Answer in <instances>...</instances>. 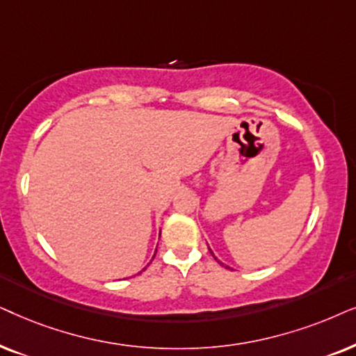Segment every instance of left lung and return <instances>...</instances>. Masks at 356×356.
I'll list each match as a JSON object with an SVG mask.
<instances>
[{
    "instance_id": "left-lung-1",
    "label": "left lung",
    "mask_w": 356,
    "mask_h": 356,
    "mask_svg": "<svg viewBox=\"0 0 356 356\" xmlns=\"http://www.w3.org/2000/svg\"><path fill=\"white\" fill-rule=\"evenodd\" d=\"M208 250H210V252H211V249H210V248H208ZM211 255H213V252H211ZM213 257H215V255H213ZM215 260H216V262H218V264H221V265H222V267H226V268H231V267H227V265H225V264H222V262H220V260H218L216 257H215ZM231 270H233V268H231Z\"/></svg>"
}]
</instances>
